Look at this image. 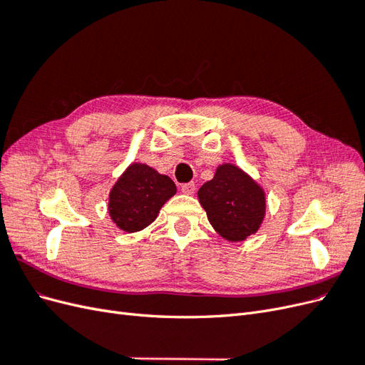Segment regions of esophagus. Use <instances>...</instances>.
<instances>
[{"label":"esophagus","instance_id":"1","mask_svg":"<svg viewBox=\"0 0 365 365\" xmlns=\"http://www.w3.org/2000/svg\"><path fill=\"white\" fill-rule=\"evenodd\" d=\"M181 190L185 195H193L196 190V185H195V182H187V184L181 185Z\"/></svg>","mask_w":365,"mask_h":365}]
</instances>
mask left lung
<instances>
[{"label":"left lung","instance_id":"left-lung-1","mask_svg":"<svg viewBox=\"0 0 365 365\" xmlns=\"http://www.w3.org/2000/svg\"><path fill=\"white\" fill-rule=\"evenodd\" d=\"M208 222L228 242H244L256 235L267 215L263 187L233 163L219 164L213 180L197 190Z\"/></svg>","mask_w":365,"mask_h":365}]
</instances>
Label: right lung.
I'll return each mask as SVG.
<instances>
[{
	"label": "right lung",
	"instance_id": "1",
	"mask_svg": "<svg viewBox=\"0 0 365 365\" xmlns=\"http://www.w3.org/2000/svg\"><path fill=\"white\" fill-rule=\"evenodd\" d=\"M176 193L168 175L145 163H132L109 190L108 213L126 233H137L157 219L161 207Z\"/></svg>",
	"mask_w": 365,
	"mask_h": 365
}]
</instances>
